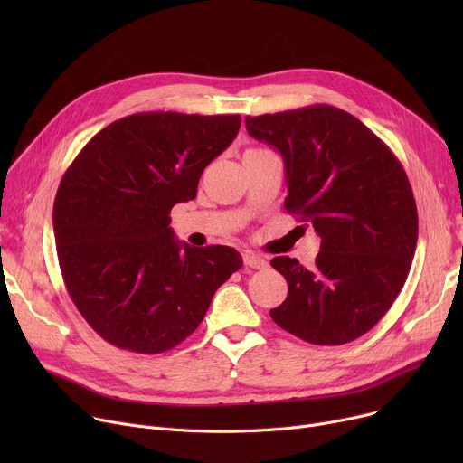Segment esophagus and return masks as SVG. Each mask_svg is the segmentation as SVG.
Masks as SVG:
<instances>
[{"label": "esophagus", "mask_w": 463, "mask_h": 463, "mask_svg": "<svg viewBox=\"0 0 463 463\" xmlns=\"http://www.w3.org/2000/svg\"><path fill=\"white\" fill-rule=\"evenodd\" d=\"M244 262H246V266H250V269H255V270H264L266 266H269V262H266L264 257L251 253V251L244 253Z\"/></svg>", "instance_id": "esophagus-1"}]
</instances>
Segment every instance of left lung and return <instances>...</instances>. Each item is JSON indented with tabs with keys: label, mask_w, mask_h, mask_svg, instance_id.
<instances>
[{
	"label": "left lung",
	"mask_w": 463,
	"mask_h": 463,
	"mask_svg": "<svg viewBox=\"0 0 463 463\" xmlns=\"http://www.w3.org/2000/svg\"><path fill=\"white\" fill-rule=\"evenodd\" d=\"M246 128L283 157L285 210L321 236L313 269L270 260L288 285L272 319L307 344H349L391 309L415 255L419 213L405 170L358 118L330 105L246 116Z\"/></svg>",
	"instance_id": "8db88e82"
}]
</instances>
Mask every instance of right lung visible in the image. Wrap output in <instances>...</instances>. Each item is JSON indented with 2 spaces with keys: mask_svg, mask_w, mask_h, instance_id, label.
Wrapping results in <instances>:
<instances>
[{
  "mask_svg": "<svg viewBox=\"0 0 463 463\" xmlns=\"http://www.w3.org/2000/svg\"><path fill=\"white\" fill-rule=\"evenodd\" d=\"M240 114L138 112L97 133L65 170L54 238L67 293L110 345L157 354L191 335L241 257L175 240L170 210L234 140Z\"/></svg>",
  "mask_w": 463,
  "mask_h": 463,
  "instance_id": "obj_1",
  "label": "right lung"
}]
</instances>
